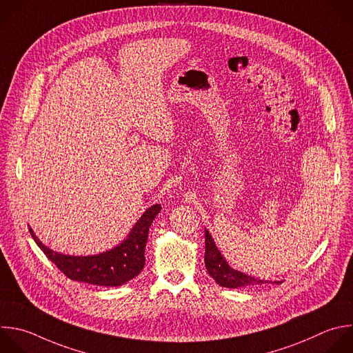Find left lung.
Segmentation results:
<instances>
[{
    "instance_id": "8db88e82",
    "label": "left lung",
    "mask_w": 353,
    "mask_h": 353,
    "mask_svg": "<svg viewBox=\"0 0 353 353\" xmlns=\"http://www.w3.org/2000/svg\"><path fill=\"white\" fill-rule=\"evenodd\" d=\"M205 266L210 277L221 287L243 288L248 285H259L268 283L265 280L251 277L245 273L230 268L225 259L219 252L217 247L214 245L208 230H205ZM276 284H280V281H276Z\"/></svg>"
}]
</instances>
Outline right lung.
Instances as JSON below:
<instances>
[{"label":"right lung","mask_w":353,"mask_h":353,"mask_svg":"<svg viewBox=\"0 0 353 353\" xmlns=\"http://www.w3.org/2000/svg\"><path fill=\"white\" fill-rule=\"evenodd\" d=\"M161 209V205L148 208L133 227L126 241L94 256H68L54 252L41 244L32 228L29 231L46 256L70 280L101 287H119L137 277L143 270L150 225Z\"/></svg>","instance_id":"add662e5"}]
</instances>
